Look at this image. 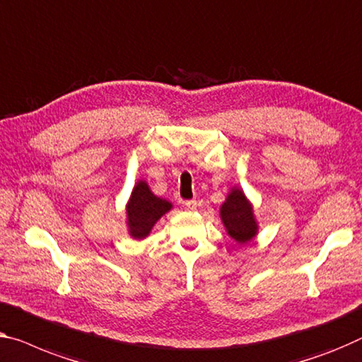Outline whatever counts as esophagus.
Instances as JSON below:
<instances>
[{"mask_svg":"<svg viewBox=\"0 0 362 362\" xmlns=\"http://www.w3.org/2000/svg\"><path fill=\"white\" fill-rule=\"evenodd\" d=\"M183 206H185L187 209H190V211H193V209H197L198 203L195 202V199H187V202H183Z\"/></svg>","mask_w":362,"mask_h":362,"instance_id":"esophagus-1","label":"esophagus"}]
</instances>
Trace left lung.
<instances>
[{
    "mask_svg": "<svg viewBox=\"0 0 362 362\" xmlns=\"http://www.w3.org/2000/svg\"><path fill=\"white\" fill-rule=\"evenodd\" d=\"M221 219L228 229V234L239 244L252 240L257 234L252 206L239 188L230 192L226 203L221 206Z\"/></svg>",
    "mask_w": 362,
    "mask_h": 362,
    "instance_id": "obj_1",
    "label": "left lung"
}]
</instances>
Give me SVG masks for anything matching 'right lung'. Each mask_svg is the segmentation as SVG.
<instances>
[{"label":"right lung","instance_id":"1","mask_svg":"<svg viewBox=\"0 0 362 362\" xmlns=\"http://www.w3.org/2000/svg\"><path fill=\"white\" fill-rule=\"evenodd\" d=\"M172 208L169 202L154 197L146 182H138L127 206L129 234L134 239H143L149 234L160 216Z\"/></svg>","mask_w":362,"mask_h":362}]
</instances>
